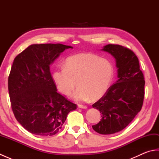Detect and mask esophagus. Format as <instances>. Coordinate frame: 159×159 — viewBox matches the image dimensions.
<instances>
[{"instance_id": "1", "label": "esophagus", "mask_w": 159, "mask_h": 159, "mask_svg": "<svg viewBox=\"0 0 159 159\" xmlns=\"http://www.w3.org/2000/svg\"><path fill=\"white\" fill-rule=\"evenodd\" d=\"M78 107L80 108V109H87V107L85 106V105H83V104H78Z\"/></svg>"}]
</instances>
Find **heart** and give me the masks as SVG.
Returning <instances> with one entry per match:
<instances>
[{"label":"heart","instance_id":"heart-1","mask_svg":"<svg viewBox=\"0 0 159 159\" xmlns=\"http://www.w3.org/2000/svg\"><path fill=\"white\" fill-rule=\"evenodd\" d=\"M115 70L109 60L92 53L69 57L65 67L56 69L52 79L64 95L70 96L77 85L74 98L78 102L98 100L105 95L113 81Z\"/></svg>","mask_w":159,"mask_h":159}]
</instances>
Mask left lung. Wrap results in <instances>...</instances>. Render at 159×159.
<instances>
[{"mask_svg": "<svg viewBox=\"0 0 159 159\" xmlns=\"http://www.w3.org/2000/svg\"><path fill=\"white\" fill-rule=\"evenodd\" d=\"M102 50L116 59L118 79L92 105L102 115L92 128L99 134H111L122 130L141 111L145 80L139 59L132 50L117 44L106 45Z\"/></svg>", "mask_w": 159, "mask_h": 159, "instance_id": "1", "label": "left lung"}]
</instances>
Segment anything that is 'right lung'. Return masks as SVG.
Listing matches in <instances>:
<instances>
[{"instance_id":"1","label":"right lung","mask_w":159,"mask_h":159,"mask_svg":"<svg viewBox=\"0 0 159 159\" xmlns=\"http://www.w3.org/2000/svg\"><path fill=\"white\" fill-rule=\"evenodd\" d=\"M71 46L32 44L16 56L8 79L11 108L17 121L29 133L52 136L77 106L57 92L50 66Z\"/></svg>"}]
</instances>
